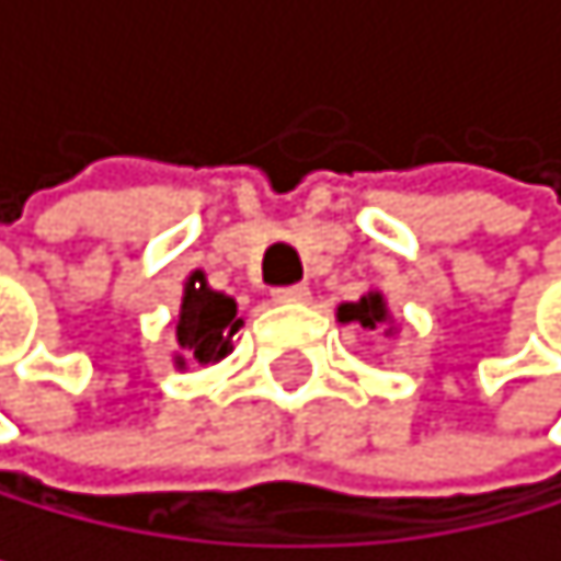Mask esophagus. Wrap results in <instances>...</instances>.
Returning a JSON list of instances; mask_svg holds the SVG:
<instances>
[{
	"instance_id": "1",
	"label": "esophagus",
	"mask_w": 561,
	"mask_h": 561,
	"mask_svg": "<svg viewBox=\"0 0 561 561\" xmlns=\"http://www.w3.org/2000/svg\"><path fill=\"white\" fill-rule=\"evenodd\" d=\"M274 301H287V305H291V301H309V287H305V284L277 287V291H274Z\"/></svg>"
}]
</instances>
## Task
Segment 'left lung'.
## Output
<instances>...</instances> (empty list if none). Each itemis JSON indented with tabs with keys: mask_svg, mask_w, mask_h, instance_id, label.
<instances>
[{
	"mask_svg": "<svg viewBox=\"0 0 561 561\" xmlns=\"http://www.w3.org/2000/svg\"><path fill=\"white\" fill-rule=\"evenodd\" d=\"M336 319H341V323H358L362 330L393 333V327L390 331L385 330L390 325V309H386V298L379 291H368L358 301H344L341 309H336Z\"/></svg>",
	"mask_w": 561,
	"mask_h": 561,
	"instance_id": "left-lung-1",
	"label": "left lung"
}]
</instances>
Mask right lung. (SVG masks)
I'll return each instance as SVG.
<instances>
[{
    "mask_svg": "<svg viewBox=\"0 0 561 561\" xmlns=\"http://www.w3.org/2000/svg\"><path fill=\"white\" fill-rule=\"evenodd\" d=\"M242 327L238 319V305L225 291H214L203 277V270L188 274L182 309L175 319V341L182 354H175V365L182 368L188 358L199 365H214L231 354V336Z\"/></svg>",
    "mask_w": 561,
    "mask_h": 561,
    "instance_id": "obj_1",
    "label": "right lung"
}]
</instances>
